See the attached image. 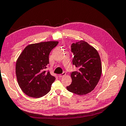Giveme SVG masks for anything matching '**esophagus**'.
Returning a JSON list of instances; mask_svg holds the SVG:
<instances>
[{"label":"esophagus","instance_id":"1","mask_svg":"<svg viewBox=\"0 0 126 126\" xmlns=\"http://www.w3.org/2000/svg\"><path fill=\"white\" fill-rule=\"evenodd\" d=\"M65 75H66V73L65 72H63V73L59 74V77L60 78H61V77H63L65 76Z\"/></svg>","mask_w":126,"mask_h":126}]
</instances>
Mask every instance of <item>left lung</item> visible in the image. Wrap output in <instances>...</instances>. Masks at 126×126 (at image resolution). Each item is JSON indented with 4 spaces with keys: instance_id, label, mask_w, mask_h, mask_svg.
Returning a JSON list of instances; mask_svg holds the SVG:
<instances>
[{
    "instance_id": "left-lung-1",
    "label": "left lung",
    "mask_w": 126,
    "mask_h": 126,
    "mask_svg": "<svg viewBox=\"0 0 126 126\" xmlns=\"http://www.w3.org/2000/svg\"><path fill=\"white\" fill-rule=\"evenodd\" d=\"M71 52L73 64L78 70L72 72V83L66 88L76 94L84 95L94 90L101 78V58L96 49L83 40L72 43Z\"/></svg>"
}]
</instances>
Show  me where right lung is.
<instances>
[{"mask_svg": "<svg viewBox=\"0 0 126 126\" xmlns=\"http://www.w3.org/2000/svg\"><path fill=\"white\" fill-rule=\"evenodd\" d=\"M58 41H47L28 45L18 58L16 74L18 84L29 97L40 98L48 94L55 80L45 69L49 63V55Z\"/></svg>", "mask_w": 126, "mask_h": 126, "instance_id": "obj_1", "label": "right lung"}]
</instances>
